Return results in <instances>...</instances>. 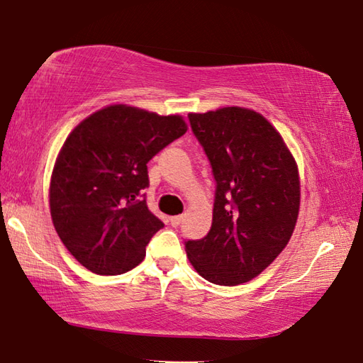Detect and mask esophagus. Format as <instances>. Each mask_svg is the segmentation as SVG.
<instances>
[{
  "label": "esophagus",
  "instance_id": "esophagus-1",
  "mask_svg": "<svg viewBox=\"0 0 363 363\" xmlns=\"http://www.w3.org/2000/svg\"><path fill=\"white\" fill-rule=\"evenodd\" d=\"M170 224L174 225V228H177V225H180L182 221H183V216L182 215H175V216H170Z\"/></svg>",
  "mask_w": 363,
  "mask_h": 363
}]
</instances>
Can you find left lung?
<instances>
[{"label": "left lung", "mask_w": 363, "mask_h": 363, "mask_svg": "<svg viewBox=\"0 0 363 363\" xmlns=\"http://www.w3.org/2000/svg\"><path fill=\"white\" fill-rule=\"evenodd\" d=\"M188 118L216 189L208 234L184 242L186 255L210 283H246L275 261L296 228L297 164L277 129L250 108L223 107Z\"/></svg>", "instance_id": "left-lung-1"}]
</instances>
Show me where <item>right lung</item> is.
Segmentation results:
<instances>
[{
    "label": "right lung",
    "mask_w": 363,
    "mask_h": 363,
    "mask_svg": "<svg viewBox=\"0 0 363 363\" xmlns=\"http://www.w3.org/2000/svg\"><path fill=\"white\" fill-rule=\"evenodd\" d=\"M180 115L115 104L67 135L50 180V215L67 251L98 275L139 265L162 221L148 210L147 164L186 133Z\"/></svg>",
    "instance_id": "1"
}]
</instances>
